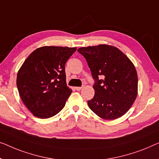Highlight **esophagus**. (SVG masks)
Instances as JSON below:
<instances>
[{
	"label": "esophagus",
	"instance_id": "1",
	"mask_svg": "<svg viewBox=\"0 0 159 159\" xmlns=\"http://www.w3.org/2000/svg\"><path fill=\"white\" fill-rule=\"evenodd\" d=\"M75 90H76V91H80L83 89V87H75Z\"/></svg>",
	"mask_w": 159,
	"mask_h": 159
}]
</instances>
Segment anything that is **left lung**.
I'll return each mask as SVG.
<instances>
[{
    "label": "left lung",
    "instance_id": "1",
    "mask_svg": "<svg viewBox=\"0 0 159 159\" xmlns=\"http://www.w3.org/2000/svg\"><path fill=\"white\" fill-rule=\"evenodd\" d=\"M86 58L94 79V97L89 107L104 120L124 115L138 94V75L130 60L115 47L99 44L78 50Z\"/></svg>",
    "mask_w": 159,
    "mask_h": 159
}]
</instances>
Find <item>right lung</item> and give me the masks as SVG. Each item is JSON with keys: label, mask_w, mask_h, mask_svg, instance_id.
<instances>
[{"label": "right lung", "mask_w": 159, "mask_h": 159, "mask_svg": "<svg viewBox=\"0 0 159 159\" xmlns=\"http://www.w3.org/2000/svg\"><path fill=\"white\" fill-rule=\"evenodd\" d=\"M76 48H37L24 62L17 74L20 97L35 117L47 119L62 110L72 90L67 86L65 66Z\"/></svg>", "instance_id": "add662e5"}]
</instances>
